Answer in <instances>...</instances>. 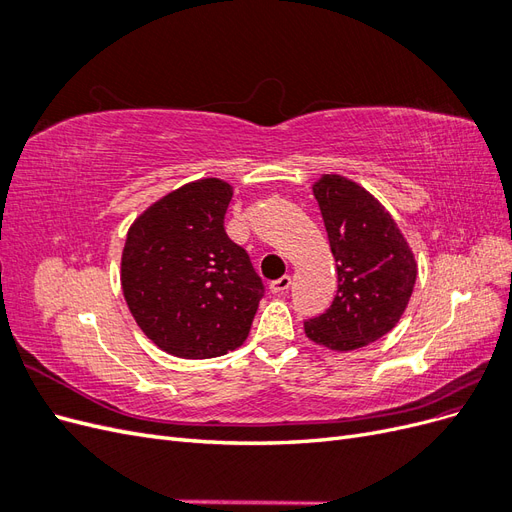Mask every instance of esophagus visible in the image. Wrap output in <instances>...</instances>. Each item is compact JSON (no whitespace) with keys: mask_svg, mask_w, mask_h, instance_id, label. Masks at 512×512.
I'll use <instances>...</instances> for the list:
<instances>
[{"mask_svg":"<svg viewBox=\"0 0 512 512\" xmlns=\"http://www.w3.org/2000/svg\"><path fill=\"white\" fill-rule=\"evenodd\" d=\"M290 284H292V277H290V275H282L280 280L271 282L269 288H271V292H275V294H282V292H286V290L290 288Z\"/></svg>","mask_w":512,"mask_h":512,"instance_id":"obj_1","label":"esophagus"}]
</instances>
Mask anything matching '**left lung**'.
Masks as SVG:
<instances>
[{"mask_svg": "<svg viewBox=\"0 0 512 512\" xmlns=\"http://www.w3.org/2000/svg\"><path fill=\"white\" fill-rule=\"evenodd\" d=\"M314 196L337 267V294L324 314L305 320L312 342L354 350L399 322L412 297L416 262L395 220L361 185L324 175Z\"/></svg>", "mask_w": 512, "mask_h": 512, "instance_id": "left-lung-1", "label": "left lung"}]
</instances>
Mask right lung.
Here are the masks:
<instances>
[{"label":"right lung","instance_id":"1","mask_svg":"<svg viewBox=\"0 0 512 512\" xmlns=\"http://www.w3.org/2000/svg\"><path fill=\"white\" fill-rule=\"evenodd\" d=\"M232 188L200 179L138 218L121 258L123 297L153 344L181 359H213L250 333L265 284L230 241L224 215Z\"/></svg>","mask_w":512,"mask_h":512}]
</instances>
